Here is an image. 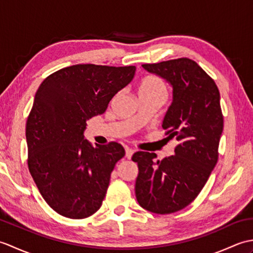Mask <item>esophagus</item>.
Segmentation results:
<instances>
[{
  "label": "esophagus",
  "instance_id": "34e87169",
  "mask_svg": "<svg viewBox=\"0 0 253 253\" xmlns=\"http://www.w3.org/2000/svg\"><path fill=\"white\" fill-rule=\"evenodd\" d=\"M133 152H135V150H132V149H130V148H126V158H127L128 160L131 159Z\"/></svg>",
  "mask_w": 253,
  "mask_h": 253
}]
</instances>
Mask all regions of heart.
I'll return each instance as SVG.
<instances>
[{"label": "heart", "mask_w": 253, "mask_h": 253, "mask_svg": "<svg viewBox=\"0 0 253 253\" xmlns=\"http://www.w3.org/2000/svg\"><path fill=\"white\" fill-rule=\"evenodd\" d=\"M139 93H152L158 91H166V85L162 79L154 75H149L141 79L139 84Z\"/></svg>", "instance_id": "heart-1"}]
</instances>
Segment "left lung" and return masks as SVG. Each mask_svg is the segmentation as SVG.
I'll return each instance as SVG.
<instances>
[{
	"label": "left lung",
	"mask_w": 253,
	"mask_h": 253,
	"mask_svg": "<svg viewBox=\"0 0 253 253\" xmlns=\"http://www.w3.org/2000/svg\"><path fill=\"white\" fill-rule=\"evenodd\" d=\"M149 73L168 80L173 102L162 124L169 138L176 137L175 154L155 161V153L138 151L131 160L139 173L138 203L157 214L179 211L195 200L218 160L224 120L215 82L187 57L143 64Z\"/></svg>",
	"instance_id": "obj_1"
}]
</instances>
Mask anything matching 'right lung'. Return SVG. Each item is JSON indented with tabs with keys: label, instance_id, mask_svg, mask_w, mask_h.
Listing matches in <instances>:
<instances>
[{
	"label": "right lung",
	"instance_id": "add662e5",
	"mask_svg": "<svg viewBox=\"0 0 253 253\" xmlns=\"http://www.w3.org/2000/svg\"><path fill=\"white\" fill-rule=\"evenodd\" d=\"M135 72V66L78 64L51 74L38 89L26 123L28 169L45 202L61 215L80 219L100 209L125 150L115 141L93 147L84 131Z\"/></svg>",
	"mask_w": 253,
	"mask_h": 253
}]
</instances>
